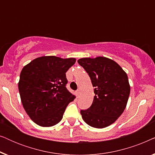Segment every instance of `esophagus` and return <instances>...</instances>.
<instances>
[{
	"instance_id": "esophagus-1",
	"label": "esophagus",
	"mask_w": 155,
	"mask_h": 155,
	"mask_svg": "<svg viewBox=\"0 0 155 155\" xmlns=\"http://www.w3.org/2000/svg\"><path fill=\"white\" fill-rule=\"evenodd\" d=\"M75 94H76V97H79V94H80V91L79 90H77L75 92Z\"/></svg>"
}]
</instances>
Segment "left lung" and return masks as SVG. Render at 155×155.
<instances>
[{"mask_svg": "<svg viewBox=\"0 0 155 155\" xmlns=\"http://www.w3.org/2000/svg\"><path fill=\"white\" fill-rule=\"evenodd\" d=\"M78 62L90 76L95 94L90 107L80 111L82 117L94 128L109 126L121 115L128 102L130 87L127 74L105 57L80 58Z\"/></svg>", "mask_w": 155, "mask_h": 155, "instance_id": "obj_1", "label": "left lung"}]
</instances>
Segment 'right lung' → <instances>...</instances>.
Here are the masks:
<instances>
[{
  "instance_id": "right-lung-1",
  "label": "right lung",
  "mask_w": 155,
  "mask_h": 155,
  "mask_svg": "<svg viewBox=\"0 0 155 155\" xmlns=\"http://www.w3.org/2000/svg\"><path fill=\"white\" fill-rule=\"evenodd\" d=\"M75 61L42 56L22 68L19 92L25 111L35 124L50 127L62 119L68 104L75 99L66 88L65 73Z\"/></svg>"
}]
</instances>
